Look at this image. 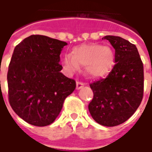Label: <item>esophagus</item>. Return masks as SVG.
I'll list each match as a JSON object with an SVG mask.
<instances>
[{
    "instance_id": "obj_1",
    "label": "esophagus",
    "mask_w": 152,
    "mask_h": 152,
    "mask_svg": "<svg viewBox=\"0 0 152 152\" xmlns=\"http://www.w3.org/2000/svg\"><path fill=\"white\" fill-rule=\"evenodd\" d=\"M83 85H84V83H83V82H80V81H77V82H76V89H77V90L80 89V88H83Z\"/></svg>"
}]
</instances>
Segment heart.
Listing matches in <instances>:
<instances>
[{
    "instance_id": "b5f03b06",
    "label": "heart",
    "mask_w": 152,
    "mask_h": 152,
    "mask_svg": "<svg viewBox=\"0 0 152 152\" xmlns=\"http://www.w3.org/2000/svg\"><path fill=\"white\" fill-rule=\"evenodd\" d=\"M63 64L69 72H73L78 65L85 66V72L94 78L102 77L110 71L114 64V54L108 46L97 44L81 45L72 51V57H64Z\"/></svg>"
}]
</instances>
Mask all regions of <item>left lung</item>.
<instances>
[{"label": "left lung", "instance_id": "left-lung-1", "mask_svg": "<svg viewBox=\"0 0 152 152\" xmlns=\"http://www.w3.org/2000/svg\"><path fill=\"white\" fill-rule=\"evenodd\" d=\"M115 50L113 69L91 83L94 96L88 110L93 119L104 126L121 125L135 113L144 95V65L134 44L118 36L106 35Z\"/></svg>", "mask_w": 152, "mask_h": 152}]
</instances>
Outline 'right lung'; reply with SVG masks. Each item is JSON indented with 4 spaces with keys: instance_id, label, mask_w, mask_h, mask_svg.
Wrapping results in <instances>:
<instances>
[{
    "instance_id": "1",
    "label": "right lung",
    "mask_w": 152,
    "mask_h": 152,
    "mask_svg": "<svg viewBox=\"0 0 152 152\" xmlns=\"http://www.w3.org/2000/svg\"><path fill=\"white\" fill-rule=\"evenodd\" d=\"M67 43L33 34L15 46L8 66V101L15 113L35 126L50 125L59 115L76 81L61 72L60 54Z\"/></svg>"
}]
</instances>
